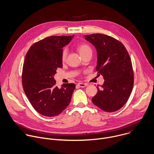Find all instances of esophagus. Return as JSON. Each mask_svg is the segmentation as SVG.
<instances>
[{
  "mask_svg": "<svg viewBox=\"0 0 154 154\" xmlns=\"http://www.w3.org/2000/svg\"><path fill=\"white\" fill-rule=\"evenodd\" d=\"M77 85L81 88H84V87H86L88 85V83H79L77 84Z\"/></svg>",
  "mask_w": 154,
  "mask_h": 154,
  "instance_id": "obj_1",
  "label": "esophagus"
}]
</instances>
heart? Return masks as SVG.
<instances>
[{"label":"heart","mask_w":154,"mask_h":154,"mask_svg":"<svg viewBox=\"0 0 154 154\" xmlns=\"http://www.w3.org/2000/svg\"><path fill=\"white\" fill-rule=\"evenodd\" d=\"M77 50L82 56L88 52H92V49H91V48L90 47V46L86 43H81V44L77 46ZM67 54H68L67 49L65 48L63 49V50L62 51V55H61V60L62 62L65 61V60L66 59Z\"/></svg>","instance_id":"1"}]
</instances>
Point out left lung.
Returning a JSON list of instances; mask_svg holds the SVG:
<instances>
[{"mask_svg": "<svg viewBox=\"0 0 154 154\" xmlns=\"http://www.w3.org/2000/svg\"><path fill=\"white\" fill-rule=\"evenodd\" d=\"M96 48L98 75L105 82L92 98V103L107 112L122 108L128 100L134 86V71L128 51L115 38L103 34L84 35Z\"/></svg>", "mask_w": 154, "mask_h": 154, "instance_id": "obj_1", "label": "left lung"}]
</instances>
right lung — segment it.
Here are the masks:
<instances>
[{"mask_svg":"<svg viewBox=\"0 0 154 154\" xmlns=\"http://www.w3.org/2000/svg\"><path fill=\"white\" fill-rule=\"evenodd\" d=\"M73 35L49 36L34 43L26 54L22 70V86L34 109L47 117L59 115L69 105L75 85H56L54 76L63 66V47Z\"/></svg>","mask_w":154,"mask_h":154,"instance_id":"right-lung-1","label":"right lung"}]
</instances>
